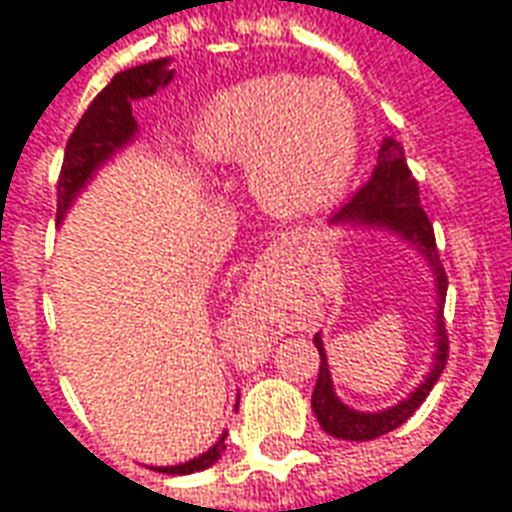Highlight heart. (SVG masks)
<instances>
[{
    "label": "heart",
    "instance_id": "heart-1",
    "mask_svg": "<svg viewBox=\"0 0 512 512\" xmlns=\"http://www.w3.org/2000/svg\"><path fill=\"white\" fill-rule=\"evenodd\" d=\"M189 142L205 164L244 161L252 197L282 216L334 200L359 153L354 106L343 90L290 73L213 95L194 120Z\"/></svg>",
    "mask_w": 512,
    "mask_h": 512
}]
</instances>
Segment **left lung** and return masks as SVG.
<instances>
[{"instance_id": "obj_1", "label": "left lung", "mask_w": 512, "mask_h": 512, "mask_svg": "<svg viewBox=\"0 0 512 512\" xmlns=\"http://www.w3.org/2000/svg\"><path fill=\"white\" fill-rule=\"evenodd\" d=\"M329 224L378 227V230H389V233L400 235L403 241H408L419 255L428 260L430 271L436 277V304H439V310H436V354H433V365H430V373L425 376V381L406 400H400L397 406L373 411V414L345 406L343 400L334 395L332 373H329L321 334L312 337V343L321 354V370H318V381H315V392H312V411L321 422V428L334 439L370 441L384 436L389 430L400 428L425 403V397L430 395L433 384L439 381L441 370L447 365V354H450V345H447L450 340H447V332H444L447 274H444V266L439 260L433 224H430L428 213L422 211V205H419L417 180L411 175L403 145L397 142L395 136H384L373 178L367 180L365 186L356 191L340 211H334L329 216Z\"/></svg>"}]
</instances>
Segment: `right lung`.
Masks as SVG:
<instances>
[{"label": "right lung", "mask_w": 512, "mask_h": 512, "mask_svg": "<svg viewBox=\"0 0 512 512\" xmlns=\"http://www.w3.org/2000/svg\"><path fill=\"white\" fill-rule=\"evenodd\" d=\"M167 65L169 60L164 57V60L145 62V65L115 73V79L98 93L93 104L87 106V112L76 123L71 139L65 145V161H62L60 180H57V219L65 216L71 202L76 200V194L87 186V180L93 178L95 169L134 139L136 120L131 115V104L172 82L175 73L169 71ZM224 436L227 433H222L219 441L208 452H202L200 458L178 463V466H158L156 472L191 474L208 469L222 458Z\"/></svg>", "instance_id": "right-lung-1"}]
</instances>
